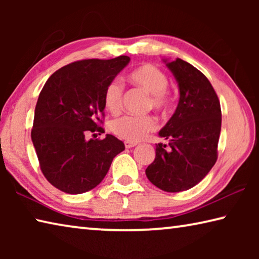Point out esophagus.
<instances>
[{
  "mask_svg": "<svg viewBox=\"0 0 259 259\" xmlns=\"http://www.w3.org/2000/svg\"><path fill=\"white\" fill-rule=\"evenodd\" d=\"M136 145H137V143H136V142H130V140H125V142H124V146H125V148L135 147Z\"/></svg>",
  "mask_w": 259,
  "mask_h": 259,
  "instance_id": "obj_1",
  "label": "esophagus"
}]
</instances>
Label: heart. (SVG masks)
Listing matches in <instances>:
<instances>
[{
    "mask_svg": "<svg viewBox=\"0 0 259 259\" xmlns=\"http://www.w3.org/2000/svg\"><path fill=\"white\" fill-rule=\"evenodd\" d=\"M126 80L150 95L147 108L164 113L171 106L172 99L168 91L169 80L160 68L152 64L139 65L126 75ZM123 84L120 80H112L104 90V104L111 113H117L122 106ZM156 128V120L152 115H123L114 120L111 129L120 138L138 142L146 138Z\"/></svg>",
    "mask_w": 259,
    "mask_h": 259,
    "instance_id": "b5f03b06",
    "label": "heart"
}]
</instances>
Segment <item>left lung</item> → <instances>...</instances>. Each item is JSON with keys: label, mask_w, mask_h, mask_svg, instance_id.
Returning a JSON list of instances; mask_svg holds the SVG:
<instances>
[{"label": "left lung", "mask_w": 259, "mask_h": 259, "mask_svg": "<svg viewBox=\"0 0 259 259\" xmlns=\"http://www.w3.org/2000/svg\"><path fill=\"white\" fill-rule=\"evenodd\" d=\"M163 61L178 83L179 102L159 133L169 146L156 144L155 159L145 172L153 185L176 193L199 184L216 163L222 111L204 74L183 59Z\"/></svg>", "instance_id": "left-lung-1"}]
</instances>
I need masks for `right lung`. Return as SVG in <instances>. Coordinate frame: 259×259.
<instances>
[{"mask_svg":"<svg viewBox=\"0 0 259 259\" xmlns=\"http://www.w3.org/2000/svg\"><path fill=\"white\" fill-rule=\"evenodd\" d=\"M129 61L128 56L74 61L56 71L43 87L32 142L42 174L58 190L68 194L93 190L106 176L114 157L124 151V144L113 135L85 137L105 133L100 126L104 90Z\"/></svg>","mask_w":259,"mask_h":259,"instance_id":"obj_1","label":"right lung"}]
</instances>
